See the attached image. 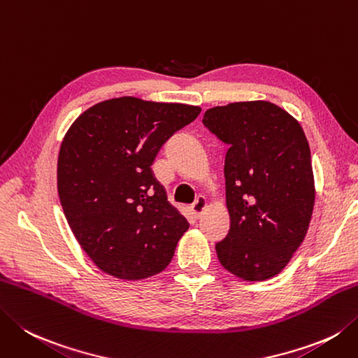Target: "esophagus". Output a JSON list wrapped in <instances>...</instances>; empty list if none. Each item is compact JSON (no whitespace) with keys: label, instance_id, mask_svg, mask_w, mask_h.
<instances>
[{"label":"esophagus","instance_id":"34e87169","mask_svg":"<svg viewBox=\"0 0 358 358\" xmlns=\"http://www.w3.org/2000/svg\"><path fill=\"white\" fill-rule=\"evenodd\" d=\"M206 205H208V203H206V199H205V197H199L197 200H195V203L191 206V211H192L195 219H200L201 214L205 213Z\"/></svg>","mask_w":358,"mask_h":358}]
</instances>
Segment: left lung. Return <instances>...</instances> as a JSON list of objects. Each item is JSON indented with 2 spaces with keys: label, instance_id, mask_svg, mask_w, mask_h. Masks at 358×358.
I'll return each mask as SVG.
<instances>
[{
  "label": "left lung",
  "instance_id": "obj_1",
  "mask_svg": "<svg viewBox=\"0 0 358 358\" xmlns=\"http://www.w3.org/2000/svg\"><path fill=\"white\" fill-rule=\"evenodd\" d=\"M203 124L228 144L229 231L215 243L223 268L243 281L281 273L303 243L315 203L310 149L292 115L267 101L205 111Z\"/></svg>",
  "mask_w": 358,
  "mask_h": 358
}]
</instances>
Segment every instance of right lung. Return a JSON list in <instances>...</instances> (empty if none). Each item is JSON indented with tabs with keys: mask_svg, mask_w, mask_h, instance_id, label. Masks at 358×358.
<instances>
[{
	"mask_svg": "<svg viewBox=\"0 0 358 358\" xmlns=\"http://www.w3.org/2000/svg\"><path fill=\"white\" fill-rule=\"evenodd\" d=\"M200 111L124 96L93 105L68 129L57 161L59 197L77 242L103 273L138 281L172 261L189 223L150 166Z\"/></svg>",
	"mask_w": 358,
	"mask_h": 358,
	"instance_id": "obj_1",
	"label": "right lung"
}]
</instances>
